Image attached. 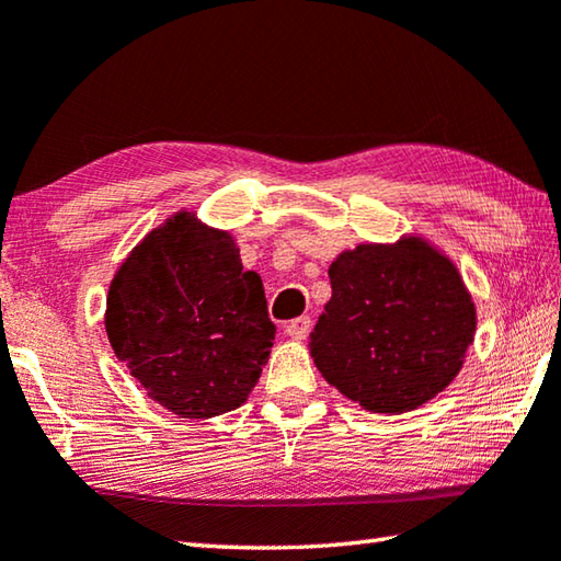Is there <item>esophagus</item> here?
Wrapping results in <instances>:
<instances>
[{"mask_svg":"<svg viewBox=\"0 0 561 561\" xmlns=\"http://www.w3.org/2000/svg\"><path fill=\"white\" fill-rule=\"evenodd\" d=\"M284 331H287L289 339L304 341L309 335V331H311V319H309V316H299V319H294V321H289L287 325H284Z\"/></svg>","mask_w":561,"mask_h":561,"instance_id":"esophagus-1","label":"esophagus"}]
</instances>
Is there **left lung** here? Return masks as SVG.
Masks as SVG:
<instances>
[{"label":"left lung","mask_w":561,"mask_h":561,"mask_svg":"<svg viewBox=\"0 0 561 561\" xmlns=\"http://www.w3.org/2000/svg\"><path fill=\"white\" fill-rule=\"evenodd\" d=\"M331 299L309 335L316 368L378 414L412 412L451 385L476 333L461 272L430 240L363 242L329 267Z\"/></svg>","instance_id":"left-lung-1"}]
</instances>
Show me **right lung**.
<instances>
[{"label": "right lung", "mask_w": 561, "mask_h": 561, "mask_svg": "<svg viewBox=\"0 0 561 561\" xmlns=\"http://www.w3.org/2000/svg\"><path fill=\"white\" fill-rule=\"evenodd\" d=\"M105 331L151 400L208 420L248 400L274 341L262 279L228 230L179 210L127 254L110 282Z\"/></svg>", "instance_id": "add662e5"}]
</instances>
